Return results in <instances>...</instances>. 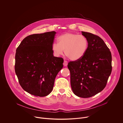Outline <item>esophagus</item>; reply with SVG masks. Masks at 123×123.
<instances>
[{
	"label": "esophagus",
	"instance_id": "34e87169",
	"mask_svg": "<svg viewBox=\"0 0 123 123\" xmlns=\"http://www.w3.org/2000/svg\"><path fill=\"white\" fill-rule=\"evenodd\" d=\"M68 62L67 61H66V60H65L64 61V62H63V65L65 66H67V65H68Z\"/></svg>",
	"mask_w": 123,
	"mask_h": 123
}]
</instances>
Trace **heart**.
<instances>
[{
	"label": "heart",
	"instance_id": "1",
	"mask_svg": "<svg viewBox=\"0 0 123 123\" xmlns=\"http://www.w3.org/2000/svg\"><path fill=\"white\" fill-rule=\"evenodd\" d=\"M58 43H53L52 50L54 55L60 56L63 54L70 60L77 61L82 58L86 53L88 46V39L84 35L67 33L58 38Z\"/></svg>",
	"mask_w": 123,
	"mask_h": 123
}]
</instances>
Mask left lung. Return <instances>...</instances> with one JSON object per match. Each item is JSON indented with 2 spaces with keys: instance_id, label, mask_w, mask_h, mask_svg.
Instances as JSON below:
<instances>
[{
  "instance_id": "8db88e82",
  "label": "left lung",
  "mask_w": 123,
  "mask_h": 123,
  "mask_svg": "<svg viewBox=\"0 0 123 123\" xmlns=\"http://www.w3.org/2000/svg\"><path fill=\"white\" fill-rule=\"evenodd\" d=\"M81 33L88 39L87 51L80 59L70 62L68 68L74 94L88 98L105 88L112 71V55L100 37L88 32Z\"/></svg>"
}]
</instances>
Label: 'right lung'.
Returning a JSON list of instances; mask_svg holds the SVG:
<instances>
[{
	"label": "right lung",
	"mask_w": 123,
	"mask_h": 123,
	"mask_svg": "<svg viewBox=\"0 0 123 123\" xmlns=\"http://www.w3.org/2000/svg\"><path fill=\"white\" fill-rule=\"evenodd\" d=\"M56 34L52 31L29 35L16 50L15 70L19 83L36 97L46 96L52 92L55 79L63 66V59L53 55Z\"/></svg>",
	"instance_id": "obj_1"
}]
</instances>
